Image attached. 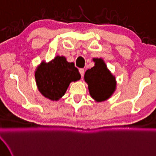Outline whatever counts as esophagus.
Returning <instances> with one entry per match:
<instances>
[{
    "label": "esophagus",
    "instance_id": "obj_1",
    "mask_svg": "<svg viewBox=\"0 0 156 156\" xmlns=\"http://www.w3.org/2000/svg\"><path fill=\"white\" fill-rule=\"evenodd\" d=\"M79 72H80V74H81V76H84V69H80Z\"/></svg>",
    "mask_w": 156,
    "mask_h": 156
}]
</instances>
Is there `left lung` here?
<instances>
[{"instance_id": "obj_1", "label": "left lung", "mask_w": 156, "mask_h": 156, "mask_svg": "<svg viewBox=\"0 0 156 156\" xmlns=\"http://www.w3.org/2000/svg\"><path fill=\"white\" fill-rule=\"evenodd\" d=\"M95 65L87 69L84 74V81L87 83L90 95L97 102L108 100L115 92L116 81L101 58H94Z\"/></svg>"}]
</instances>
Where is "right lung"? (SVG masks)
<instances>
[{
	"label": "right lung",
	"mask_w": 156,
	"mask_h": 156,
	"mask_svg": "<svg viewBox=\"0 0 156 156\" xmlns=\"http://www.w3.org/2000/svg\"><path fill=\"white\" fill-rule=\"evenodd\" d=\"M36 84L41 94L53 101L65 94L69 84L81 78L74 62H67L65 56H56L47 63L43 61L35 70Z\"/></svg>",
	"instance_id": "obj_1"
}]
</instances>
